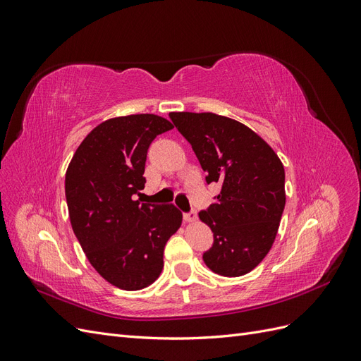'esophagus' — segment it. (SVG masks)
Here are the masks:
<instances>
[{
    "label": "esophagus",
    "instance_id": "esophagus-1",
    "mask_svg": "<svg viewBox=\"0 0 361 361\" xmlns=\"http://www.w3.org/2000/svg\"><path fill=\"white\" fill-rule=\"evenodd\" d=\"M183 220L187 221V223H192V221L197 220V214H195L194 211H191V212H185V214H183Z\"/></svg>",
    "mask_w": 361,
    "mask_h": 361
}]
</instances>
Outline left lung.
<instances>
[{
  "instance_id": "obj_1",
  "label": "left lung",
  "mask_w": 361,
  "mask_h": 361,
  "mask_svg": "<svg viewBox=\"0 0 361 361\" xmlns=\"http://www.w3.org/2000/svg\"><path fill=\"white\" fill-rule=\"evenodd\" d=\"M187 138L206 182L221 185L215 202L199 214L211 227L206 267L239 277L255 269L274 243L285 209V169L276 152L248 126L214 113H170Z\"/></svg>"
}]
</instances>
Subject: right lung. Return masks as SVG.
I'll return each mask as SVG.
<instances>
[{
    "instance_id": "right-lung-1",
    "label": "right lung",
    "mask_w": 361,
    "mask_h": 361,
    "mask_svg": "<svg viewBox=\"0 0 361 361\" xmlns=\"http://www.w3.org/2000/svg\"><path fill=\"white\" fill-rule=\"evenodd\" d=\"M170 129L155 114L105 120L82 140L66 171L73 233L92 267L120 289H143L159 277L164 247L182 224L174 204L134 200L146 183L150 143Z\"/></svg>"
}]
</instances>
